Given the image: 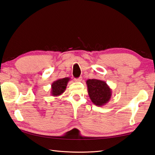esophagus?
<instances>
[{"mask_svg":"<svg viewBox=\"0 0 155 155\" xmlns=\"http://www.w3.org/2000/svg\"><path fill=\"white\" fill-rule=\"evenodd\" d=\"M83 78L82 77H80L79 78H74V81H76V82H81V81H82Z\"/></svg>","mask_w":155,"mask_h":155,"instance_id":"esophagus-1","label":"esophagus"}]
</instances>
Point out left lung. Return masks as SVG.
Masks as SVG:
<instances>
[{
	"label": "left lung",
	"instance_id": "8db88e82",
	"mask_svg": "<svg viewBox=\"0 0 155 155\" xmlns=\"http://www.w3.org/2000/svg\"><path fill=\"white\" fill-rule=\"evenodd\" d=\"M88 94L91 102L98 106H104L112 96V89L104 81L88 79L86 81Z\"/></svg>",
	"mask_w": 155,
	"mask_h": 155
}]
</instances>
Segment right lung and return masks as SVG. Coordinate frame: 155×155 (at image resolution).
I'll return each mask as SVG.
<instances>
[{
    "label": "right lung",
    "mask_w": 155,
    "mask_h": 155,
    "mask_svg": "<svg viewBox=\"0 0 155 155\" xmlns=\"http://www.w3.org/2000/svg\"><path fill=\"white\" fill-rule=\"evenodd\" d=\"M70 78L68 77H66L64 78L58 79L51 84V94L52 96H59L65 91L67 85L69 82Z\"/></svg>",
    "instance_id": "right-lung-1"
}]
</instances>
